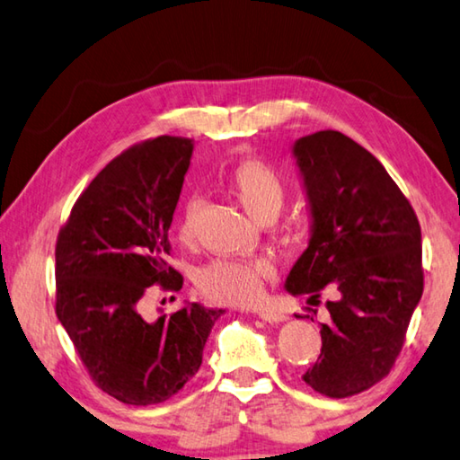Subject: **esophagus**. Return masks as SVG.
Masks as SVG:
<instances>
[{
	"mask_svg": "<svg viewBox=\"0 0 460 460\" xmlns=\"http://www.w3.org/2000/svg\"><path fill=\"white\" fill-rule=\"evenodd\" d=\"M258 314H260L261 321H266V323H282V321H286V314L276 313V310H260Z\"/></svg>",
	"mask_w": 460,
	"mask_h": 460,
	"instance_id": "1",
	"label": "esophagus"
}]
</instances>
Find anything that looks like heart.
<instances>
[{"label": "heart", "instance_id": "1", "mask_svg": "<svg viewBox=\"0 0 460 460\" xmlns=\"http://www.w3.org/2000/svg\"><path fill=\"white\" fill-rule=\"evenodd\" d=\"M225 190L260 223H270L279 213L286 199V181L282 172L261 158H243L225 174ZM200 215L199 199L184 202L178 239L190 243L197 237ZM274 276L268 260H231L208 261L197 271V290L202 298L215 305L247 306L263 296L266 279Z\"/></svg>", "mask_w": 460, "mask_h": 460}]
</instances>
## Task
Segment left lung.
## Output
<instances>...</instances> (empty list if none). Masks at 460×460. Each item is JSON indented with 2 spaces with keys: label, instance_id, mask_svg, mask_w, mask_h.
<instances>
[{
  "label": "left lung",
  "instance_id": "1",
  "mask_svg": "<svg viewBox=\"0 0 460 460\" xmlns=\"http://www.w3.org/2000/svg\"><path fill=\"white\" fill-rule=\"evenodd\" d=\"M294 155L313 239L286 290L308 294L314 306L331 296L321 355L302 379L326 398H349L384 379L402 353L424 290L422 233L406 194L351 137L316 131L296 142Z\"/></svg>",
  "mask_w": 460,
  "mask_h": 460
}]
</instances>
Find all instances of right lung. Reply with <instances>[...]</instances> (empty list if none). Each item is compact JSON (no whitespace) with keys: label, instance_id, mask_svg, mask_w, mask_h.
<instances>
[{"label":"right lung","instance_id":"add662e5","mask_svg":"<svg viewBox=\"0 0 460 460\" xmlns=\"http://www.w3.org/2000/svg\"><path fill=\"white\" fill-rule=\"evenodd\" d=\"M192 142L160 136L113 158L71 208L57 237V316L95 385L129 406L176 395L197 376L223 310L190 305L158 321L142 314L158 286L178 292L166 258Z\"/></svg>","mask_w":460,"mask_h":460}]
</instances>
